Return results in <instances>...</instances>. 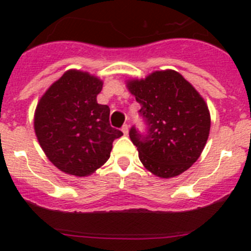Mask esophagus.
I'll list each match as a JSON object with an SVG mask.
<instances>
[{
	"mask_svg": "<svg viewBox=\"0 0 251 251\" xmlns=\"http://www.w3.org/2000/svg\"><path fill=\"white\" fill-rule=\"evenodd\" d=\"M121 131H123L124 132V135H128V125L127 124H125V125L123 126V127H121Z\"/></svg>",
	"mask_w": 251,
	"mask_h": 251,
	"instance_id": "34e87169",
	"label": "esophagus"
}]
</instances>
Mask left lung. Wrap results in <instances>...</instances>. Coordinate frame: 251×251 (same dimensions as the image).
I'll return each mask as SVG.
<instances>
[{
	"mask_svg": "<svg viewBox=\"0 0 251 251\" xmlns=\"http://www.w3.org/2000/svg\"><path fill=\"white\" fill-rule=\"evenodd\" d=\"M126 86L141 104L147 125L146 135L130 130L144 168L161 178L188 170L209 137L211 120L204 98L175 70H158Z\"/></svg>",
	"mask_w": 251,
	"mask_h": 251,
	"instance_id": "8db88e82",
	"label": "left lung"
}]
</instances>
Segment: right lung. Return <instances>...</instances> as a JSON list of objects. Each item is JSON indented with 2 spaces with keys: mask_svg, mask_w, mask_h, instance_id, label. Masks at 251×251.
<instances>
[{
  "mask_svg": "<svg viewBox=\"0 0 251 251\" xmlns=\"http://www.w3.org/2000/svg\"><path fill=\"white\" fill-rule=\"evenodd\" d=\"M103 81L90 73L68 70L37 103L34 128L48 160L68 175L85 177L109 159L123 136L109 124L110 109L98 104Z\"/></svg>",
  "mask_w": 251,
  "mask_h": 251,
  "instance_id": "right-lung-1",
  "label": "right lung"
}]
</instances>
